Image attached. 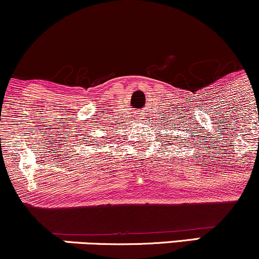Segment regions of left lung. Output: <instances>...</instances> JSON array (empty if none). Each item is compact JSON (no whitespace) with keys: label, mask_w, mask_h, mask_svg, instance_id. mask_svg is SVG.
<instances>
[{"label":"left lung","mask_w":259,"mask_h":259,"mask_svg":"<svg viewBox=\"0 0 259 259\" xmlns=\"http://www.w3.org/2000/svg\"><path fill=\"white\" fill-rule=\"evenodd\" d=\"M180 138H181V136H180ZM176 141H177V139H176ZM173 145V144H172Z\"/></svg>","instance_id":"1"}]
</instances>
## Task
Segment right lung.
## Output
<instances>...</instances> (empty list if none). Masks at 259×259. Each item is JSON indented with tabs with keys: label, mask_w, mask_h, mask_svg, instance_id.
I'll use <instances>...</instances> for the list:
<instances>
[{
	"label": "right lung",
	"mask_w": 259,
	"mask_h": 259,
	"mask_svg": "<svg viewBox=\"0 0 259 259\" xmlns=\"http://www.w3.org/2000/svg\"><path fill=\"white\" fill-rule=\"evenodd\" d=\"M96 145H97V144H96Z\"/></svg>",
	"instance_id": "1"
}]
</instances>
